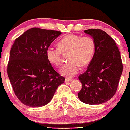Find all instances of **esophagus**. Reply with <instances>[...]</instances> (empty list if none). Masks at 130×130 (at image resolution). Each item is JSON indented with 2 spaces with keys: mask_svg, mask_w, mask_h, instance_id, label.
<instances>
[{
  "mask_svg": "<svg viewBox=\"0 0 130 130\" xmlns=\"http://www.w3.org/2000/svg\"><path fill=\"white\" fill-rule=\"evenodd\" d=\"M72 80H73V79H71V78H68V77H66V78H65V82H70V81H72Z\"/></svg>",
  "mask_w": 130,
  "mask_h": 130,
  "instance_id": "esophagus-1",
  "label": "esophagus"
}]
</instances>
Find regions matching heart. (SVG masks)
Listing matches in <instances>:
<instances>
[{
	"label": "heart",
	"instance_id": "1",
	"mask_svg": "<svg viewBox=\"0 0 130 130\" xmlns=\"http://www.w3.org/2000/svg\"><path fill=\"white\" fill-rule=\"evenodd\" d=\"M57 48L50 47L46 50L47 60L55 66L61 63L62 53L68 54V62L60 69L62 75L73 77L79 72L80 67L90 62L95 51V41L90 37L70 34L64 37L57 44Z\"/></svg>",
	"mask_w": 130,
	"mask_h": 130
}]
</instances>
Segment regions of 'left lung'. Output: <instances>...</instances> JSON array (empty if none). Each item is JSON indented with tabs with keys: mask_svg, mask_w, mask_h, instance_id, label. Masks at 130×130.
I'll use <instances>...</instances> for the list:
<instances>
[{
	"mask_svg": "<svg viewBox=\"0 0 130 130\" xmlns=\"http://www.w3.org/2000/svg\"><path fill=\"white\" fill-rule=\"evenodd\" d=\"M84 33L95 41V53L87 70L79 76L82 89L78 98L89 104H100L109 100L117 90L123 71L120 53L111 37L100 29Z\"/></svg>",
	"mask_w": 130,
	"mask_h": 130,
	"instance_id": "left-lung-1",
	"label": "left lung"
}]
</instances>
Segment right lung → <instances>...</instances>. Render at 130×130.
I'll return each mask as SVG.
<instances>
[{
    "label": "right lung",
    "instance_id": "obj_1",
    "mask_svg": "<svg viewBox=\"0 0 130 130\" xmlns=\"http://www.w3.org/2000/svg\"><path fill=\"white\" fill-rule=\"evenodd\" d=\"M61 32L32 28L15 40L10 50L7 73L17 98L29 107L46 105L65 77L46 57V50Z\"/></svg>",
    "mask_w": 130,
    "mask_h": 130
}]
</instances>
